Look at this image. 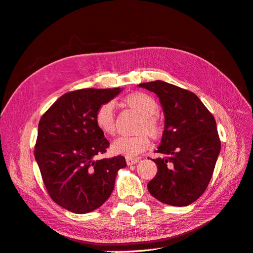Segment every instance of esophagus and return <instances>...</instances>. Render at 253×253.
Wrapping results in <instances>:
<instances>
[{
	"label": "esophagus",
	"instance_id": "esophagus-1",
	"mask_svg": "<svg viewBox=\"0 0 253 253\" xmlns=\"http://www.w3.org/2000/svg\"><path fill=\"white\" fill-rule=\"evenodd\" d=\"M126 165L127 166H133V165H136L137 163L139 162V159L138 158H128V157H126Z\"/></svg>",
	"mask_w": 253,
	"mask_h": 253
}]
</instances>
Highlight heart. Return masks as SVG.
Listing matches in <instances>:
<instances>
[{"label": "heart", "instance_id": "obj_1", "mask_svg": "<svg viewBox=\"0 0 253 253\" xmlns=\"http://www.w3.org/2000/svg\"><path fill=\"white\" fill-rule=\"evenodd\" d=\"M121 103L126 108L135 111L141 116L136 136H121L112 143V151L117 155H124L128 158L138 156L140 153L147 150L150 145V138H158L163 133V126L154 114L158 111V103L152 96L136 91L122 99ZM96 126L100 131L109 136H113L116 132L115 122L114 104L106 102L99 106L95 114Z\"/></svg>", "mask_w": 253, "mask_h": 253}]
</instances>
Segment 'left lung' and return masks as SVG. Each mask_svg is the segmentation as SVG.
Segmentation results:
<instances>
[{"mask_svg":"<svg viewBox=\"0 0 253 253\" xmlns=\"http://www.w3.org/2000/svg\"><path fill=\"white\" fill-rule=\"evenodd\" d=\"M139 87L159 98L165 115L162 142L153 159L157 174L148 183L150 194L164 204L185 207L208 187L220 152L216 122L192 91L165 81L141 83Z\"/></svg>","mask_w":253,"mask_h":253,"instance_id":"8db88e82","label":"left lung"}]
</instances>
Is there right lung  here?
I'll return each mask as SVG.
<instances>
[{
	"mask_svg": "<svg viewBox=\"0 0 253 253\" xmlns=\"http://www.w3.org/2000/svg\"><path fill=\"white\" fill-rule=\"evenodd\" d=\"M122 88H83L61 96L40 119L35 158L52 201L78 214L98 209L114 190L124 156L96 159L110 142L95 114Z\"/></svg>",
	"mask_w": 253,
	"mask_h": 253,
	"instance_id": "1",
	"label": "right lung"
}]
</instances>
